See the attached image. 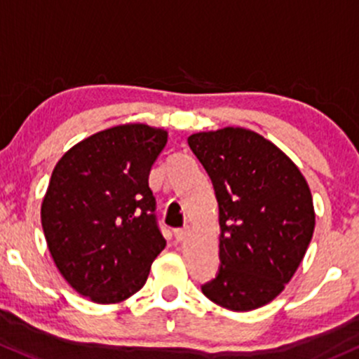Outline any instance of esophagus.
<instances>
[{"mask_svg": "<svg viewBox=\"0 0 359 359\" xmlns=\"http://www.w3.org/2000/svg\"><path fill=\"white\" fill-rule=\"evenodd\" d=\"M175 236H176V241H184L188 236H190V227L188 226L180 227V229L175 231Z\"/></svg>", "mask_w": 359, "mask_h": 359, "instance_id": "34e87169", "label": "esophagus"}]
</instances>
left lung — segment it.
Here are the masks:
<instances>
[{
    "instance_id": "1",
    "label": "left lung",
    "mask_w": 359,
    "mask_h": 359,
    "mask_svg": "<svg viewBox=\"0 0 359 359\" xmlns=\"http://www.w3.org/2000/svg\"><path fill=\"white\" fill-rule=\"evenodd\" d=\"M219 203L215 279L202 292L250 311L271 303L298 271L315 229L311 191L298 165L252 130L227 126L188 137Z\"/></svg>"
}]
</instances>
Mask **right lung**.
I'll list each match as a JSON object with an SVG mask.
<instances>
[{
    "mask_svg": "<svg viewBox=\"0 0 359 359\" xmlns=\"http://www.w3.org/2000/svg\"><path fill=\"white\" fill-rule=\"evenodd\" d=\"M165 142L163 128L118 125L73 145L55 165L42 229L57 271L90 302L119 303L140 291L165 248L149 188Z\"/></svg>",
    "mask_w": 359,
    "mask_h": 359,
    "instance_id": "obj_1",
    "label": "right lung"
}]
</instances>
